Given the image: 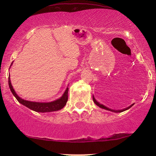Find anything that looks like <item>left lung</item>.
<instances>
[{
	"mask_svg": "<svg viewBox=\"0 0 156 156\" xmlns=\"http://www.w3.org/2000/svg\"><path fill=\"white\" fill-rule=\"evenodd\" d=\"M93 101H94V102L95 103V104L96 105H97L98 106H99V107H100V108H104V109H106V110H108V111H110V112H115V113H120V112H124V111H126V110H128L129 109V108H130L134 104H131V106H129V107H127V108H123V109H121V110H114V109H112V108H108V107H106V106H104V105H103V104H100L99 102H98L97 100L95 99V98H94V97L93 96Z\"/></svg>",
	"mask_w": 156,
	"mask_h": 156,
	"instance_id": "obj_1",
	"label": "left lung"
}]
</instances>
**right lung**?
Wrapping results in <instances>:
<instances>
[{"mask_svg":"<svg viewBox=\"0 0 156 156\" xmlns=\"http://www.w3.org/2000/svg\"><path fill=\"white\" fill-rule=\"evenodd\" d=\"M11 65H10V67H11ZM8 85H9L10 89L11 91L12 94L16 98V99L18 100L19 103L23 104V106H26V107L30 108V109L35 111L36 112H52L60 110L66 105L68 100V90H69L68 87L66 89V90L65 91L62 96L60 98H59V99L55 100V101L50 102H37L27 101V100L23 99L22 98H20L17 94L16 91L14 90L13 87L12 86L11 82H10V74L9 76H8Z\"/></svg>","mask_w":156,"mask_h":156,"instance_id":"1","label":"right lung"}]
</instances>
